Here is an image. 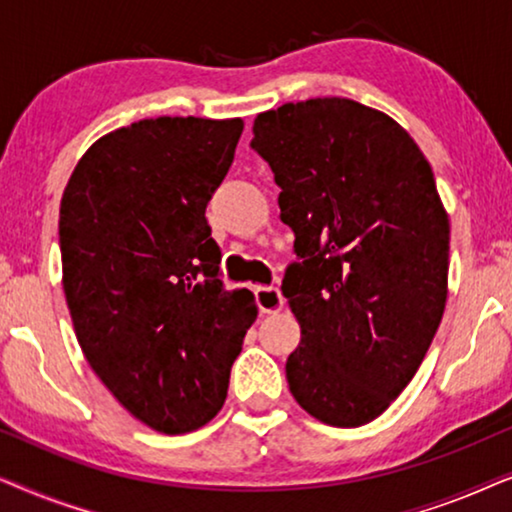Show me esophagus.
<instances>
[{"mask_svg":"<svg viewBox=\"0 0 512 512\" xmlns=\"http://www.w3.org/2000/svg\"><path fill=\"white\" fill-rule=\"evenodd\" d=\"M254 296H256L258 310L263 314H275L284 307L282 291H279L277 286H256Z\"/></svg>","mask_w":512,"mask_h":512,"instance_id":"1","label":"esophagus"}]
</instances>
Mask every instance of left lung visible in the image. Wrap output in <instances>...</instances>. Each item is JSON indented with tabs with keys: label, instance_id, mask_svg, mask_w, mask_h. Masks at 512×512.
<instances>
[{
	"label": "left lung",
	"instance_id": "1",
	"mask_svg": "<svg viewBox=\"0 0 512 512\" xmlns=\"http://www.w3.org/2000/svg\"><path fill=\"white\" fill-rule=\"evenodd\" d=\"M251 149L296 235L282 282L300 324L291 394L324 424L373 422L415 377L445 310L450 221L429 160L394 118L345 97L258 114Z\"/></svg>",
	"mask_w": 512,
	"mask_h": 512
}]
</instances>
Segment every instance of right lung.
I'll use <instances>...</instances> for the list:
<instances>
[{
    "instance_id": "add662e5",
    "label": "right lung",
    "mask_w": 512,
    "mask_h": 512,
    "mask_svg": "<svg viewBox=\"0 0 512 512\" xmlns=\"http://www.w3.org/2000/svg\"><path fill=\"white\" fill-rule=\"evenodd\" d=\"M244 123L144 118L90 146L60 202L62 286L90 368L167 436L205 426L256 321L228 291L205 209Z\"/></svg>"
}]
</instances>
